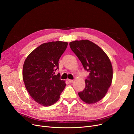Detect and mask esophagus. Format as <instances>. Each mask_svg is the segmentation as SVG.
<instances>
[{
	"label": "esophagus",
	"instance_id": "obj_1",
	"mask_svg": "<svg viewBox=\"0 0 134 134\" xmlns=\"http://www.w3.org/2000/svg\"><path fill=\"white\" fill-rule=\"evenodd\" d=\"M68 82H70V83L73 82L74 81V80H71V79H68Z\"/></svg>",
	"mask_w": 134,
	"mask_h": 134
}]
</instances>
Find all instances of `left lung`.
Segmentation results:
<instances>
[{"label":"left lung","instance_id":"obj_1","mask_svg":"<svg viewBox=\"0 0 134 134\" xmlns=\"http://www.w3.org/2000/svg\"><path fill=\"white\" fill-rule=\"evenodd\" d=\"M69 46L90 73L85 88L78 93L79 97L88 104L99 102L111 85L113 69L110 60L100 47L89 40H75L70 42Z\"/></svg>","mask_w":134,"mask_h":134}]
</instances>
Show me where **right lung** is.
I'll use <instances>...</instances> for the list:
<instances>
[{
    "label": "right lung",
    "instance_id": "right-lung-1",
    "mask_svg": "<svg viewBox=\"0 0 134 134\" xmlns=\"http://www.w3.org/2000/svg\"><path fill=\"white\" fill-rule=\"evenodd\" d=\"M67 45L59 41L43 43L25 60L22 73L25 88L32 99L43 107L58 102L66 85L65 81L60 79V74H53Z\"/></svg>",
    "mask_w": 134,
    "mask_h": 134
}]
</instances>
